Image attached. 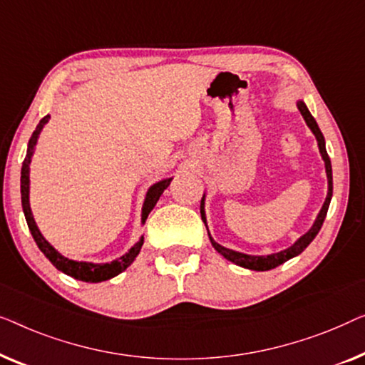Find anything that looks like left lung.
<instances>
[{
	"label": "left lung",
	"instance_id": "left-lung-1",
	"mask_svg": "<svg viewBox=\"0 0 365 365\" xmlns=\"http://www.w3.org/2000/svg\"><path fill=\"white\" fill-rule=\"evenodd\" d=\"M297 109L304 117L306 124L309 129L314 133L316 138H317V145H319V152L322 158H324V163H326V173H327V183H329V188H327V197H326V202L322 205L319 215H317L314 225H312V228L307 232L306 235H302L299 240L296 241L294 245L289 246V248L284 250V251H279V253H274V255H268V256H251V255H243V253H238V251H233V250H228L225 248V246L218 245L217 241H215L212 236H210V241H212L213 248L218 251L220 255L223 256V258H227L228 261H232V263L238 264V266H243V268H248V269H253V271H268V269H273L276 266L286 263L287 259L294 258L299 253H302L307 248V245L311 243L312 240L316 238V235L319 233V230L322 227V223H324V218L327 215V208H329V203H331V198H332V167H331V160H329V155H327L326 152V142H324V135H322V132L319 127H317L314 117L311 115V112L307 110V107L304 106V102L302 101H297ZM203 205H205V198H202V205H200V212H202V220L207 225V220H205V210H203Z\"/></svg>",
	"mask_w": 365,
	"mask_h": 365
}]
</instances>
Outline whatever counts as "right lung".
Listing matches in <instances>:
<instances>
[{"label": "right lung", "mask_w": 365, "mask_h": 365, "mask_svg": "<svg viewBox=\"0 0 365 365\" xmlns=\"http://www.w3.org/2000/svg\"><path fill=\"white\" fill-rule=\"evenodd\" d=\"M48 119L49 115L43 117L38 127H36V130L33 132V135H31L29 143H28V152H26V157H24L23 168H21V203H23V212H24V217H26L29 232L33 235L36 245H38V248L43 251L46 258H48L59 271H63L64 274L73 276L74 279L86 281V283H101V281H107L114 278L117 274H120L122 271L129 268V266L133 263V259L137 258L138 251H140L143 245V236L138 240L137 245L132 246L129 253H125L124 256H120L119 259L112 261V263H106V264H94V263H86V261H73V259L64 258L63 255L58 253V251H56L53 246L44 240V236L41 235L38 227H36L33 213H31V208H29V163H31V155H33L34 152V145L36 142H38L39 132L43 130V127L46 122H48ZM170 182L172 178H165V180L152 185V187L148 188L145 202H143V208H142L143 223H145L148 213L152 212L153 207H155V203L158 202V198H160L163 190L170 185Z\"/></svg>", "instance_id": "right-lung-1"}]
</instances>
